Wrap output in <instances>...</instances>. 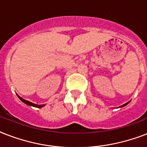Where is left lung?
Returning <instances> with one entry per match:
<instances>
[{"label":"left lung","mask_w":147,"mask_h":147,"mask_svg":"<svg viewBox=\"0 0 147 147\" xmlns=\"http://www.w3.org/2000/svg\"><path fill=\"white\" fill-rule=\"evenodd\" d=\"M128 103H129V102H127V103H126V104H124V105H122V106H121V107H123V106H125V105H127Z\"/></svg>","instance_id":"8db88e82"}]
</instances>
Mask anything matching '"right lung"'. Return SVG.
Wrapping results in <instances>:
<instances>
[{"mask_svg":"<svg viewBox=\"0 0 147 147\" xmlns=\"http://www.w3.org/2000/svg\"><path fill=\"white\" fill-rule=\"evenodd\" d=\"M17 96H18V95H17ZM18 97H19V98H20V100H21L22 101H23V102H24V103H25V104H26V105H30V106H33V107H39V108H40V107H43V106H44V105H35V104H33V103L30 102V101H28V100H24V98H20V96H18Z\"/></svg>","mask_w":147,"mask_h":147,"instance_id":"right-lung-1","label":"right lung"}]
</instances>
